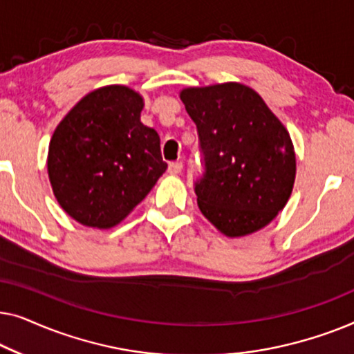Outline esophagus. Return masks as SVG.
<instances>
[{
	"mask_svg": "<svg viewBox=\"0 0 354 354\" xmlns=\"http://www.w3.org/2000/svg\"><path fill=\"white\" fill-rule=\"evenodd\" d=\"M182 167H183V164L180 161H174V162H169L167 171H169V174H174V176H177V174L182 172Z\"/></svg>",
	"mask_w": 354,
	"mask_h": 354,
	"instance_id": "34e87169",
	"label": "esophagus"
}]
</instances>
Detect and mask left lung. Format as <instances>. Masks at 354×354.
Here are the masks:
<instances>
[{"label": "left lung", "mask_w": 354, "mask_h": 354, "mask_svg": "<svg viewBox=\"0 0 354 354\" xmlns=\"http://www.w3.org/2000/svg\"><path fill=\"white\" fill-rule=\"evenodd\" d=\"M180 100L200 138L205 172L195 193L203 216L227 236L263 229L293 190L297 159L287 129L236 82L183 88Z\"/></svg>", "instance_id": "8db88e82"}]
</instances>
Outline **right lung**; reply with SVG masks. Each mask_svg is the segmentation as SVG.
<instances>
[{"label":"right lung","instance_id":"right-lung-1","mask_svg":"<svg viewBox=\"0 0 354 354\" xmlns=\"http://www.w3.org/2000/svg\"><path fill=\"white\" fill-rule=\"evenodd\" d=\"M143 98L124 85L85 95L53 133L48 176L57 203L80 224H119L166 172L159 135L140 120Z\"/></svg>","mask_w":354,"mask_h":354}]
</instances>
